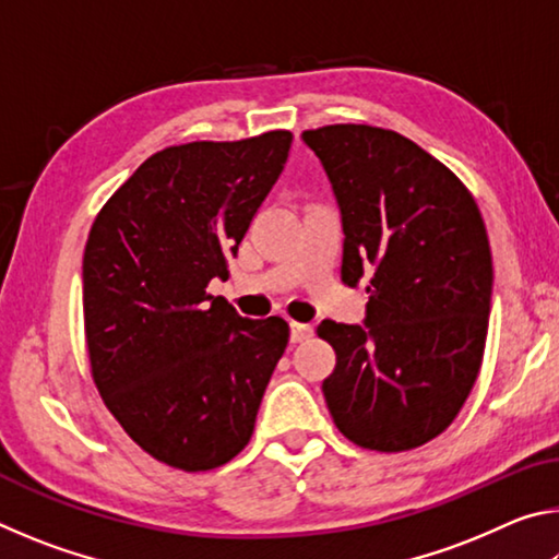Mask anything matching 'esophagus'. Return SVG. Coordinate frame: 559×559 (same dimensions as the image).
Returning a JSON list of instances; mask_svg holds the SVG:
<instances>
[{"instance_id": "obj_1", "label": "esophagus", "mask_w": 559, "mask_h": 559, "mask_svg": "<svg viewBox=\"0 0 559 559\" xmlns=\"http://www.w3.org/2000/svg\"><path fill=\"white\" fill-rule=\"evenodd\" d=\"M308 337H313V325L290 323V340H293V343H306Z\"/></svg>"}]
</instances>
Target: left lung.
<instances>
[{"instance_id":"left-lung-1","label":"left lung","mask_w":559,"mask_h":559,"mask_svg":"<svg viewBox=\"0 0 559 559\" xmlns=\"http://www.w3.org/2000/svg\"><path fill=\"white\" fill-rule=\"evenodd\" d=\"M343 222V281L370 276L362 325L323 320L337 365L335 427L362 449L409 451L449 427L484 359L493 261L461 179L394 130H306Z\"/></svg>"}]
</instances>
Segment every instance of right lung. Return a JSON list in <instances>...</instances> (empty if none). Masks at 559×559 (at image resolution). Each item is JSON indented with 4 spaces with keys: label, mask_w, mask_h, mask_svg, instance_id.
Wrapping results in <instances>:
<instances>
[{
    "label": "right lung",
    "mask_w": 559,
    "mask_h": 559,
    "mask_svg": "<svg viewBox=\"0 0 559 559\" xmlns=\"http://www.w3.org/2000/svg\"><path fill=\"white\" fill-rule=\"evenodd\" d=\"M293 135L187 143L140 165L91 226L83 320L103 402L150 456L182 471L231 461L288 345L278 316L222 296L226 261L283 173Z\"/></svg>",
    "instance_id": "right-lung-1"
}]
</instances>
